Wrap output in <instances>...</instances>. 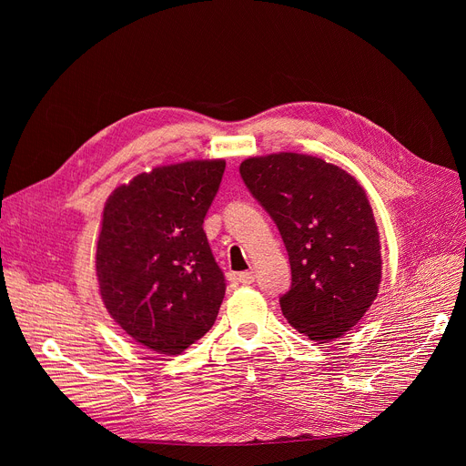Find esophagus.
<instances>
[{"mask_svg": "<svg viewBox=\"0 0 466 466\" xmlns=\"http://www.w3.org/2000/svg\"><path fill=\"white\" fill-rule=\"evenodd\" d=\"M238 281H239L241 285H251V283L255 281V274H253V272H241V274L238 276Z\"/></svg>", "mask_w": 466, "mask_h": 466, "instance_id": "esophagus-1", "label": "esophagus"}]
</instances>
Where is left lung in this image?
I'll list each match as a JSON object with an SVG mask.
<instances>
[{
	"label": "left lung",
	"mask_w": 466,
	"mask_h": 466,
	"mask_svg": "<svg viewBox=\"0 0 466 466\" xmlns=\"http://www.w3.org/2000/svg\"><path fill=\"white\" fill-rule=\"evenodd\" d=\"M289 253L292 285L279 299L287 321L329 344L351 330L378 297L381 246L359 181L323 158L276 153L239 166Z\"/></svg>",
	"instance_id": "8db88e82"
}]
</instances>
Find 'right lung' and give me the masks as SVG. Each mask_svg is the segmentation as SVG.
<instances>
[{
    "mask_svg": "<svg viewBox=\"0 0 466 466\" xmlns=\"http://www.w3.org/2000/svg\"><path fill=\"white\" fill-rule=\"evenodd\" d=\"M225 160L158 166L116 187L97 236L102 300L137 344L179 355L215 323L225 276L204 232V217Z\"/></svg>",
    "mask_w": 466,
    "mask_h": 466,
    "instance_id": "right-lung-1",
    "label": "right lung"
}]
</instances>
